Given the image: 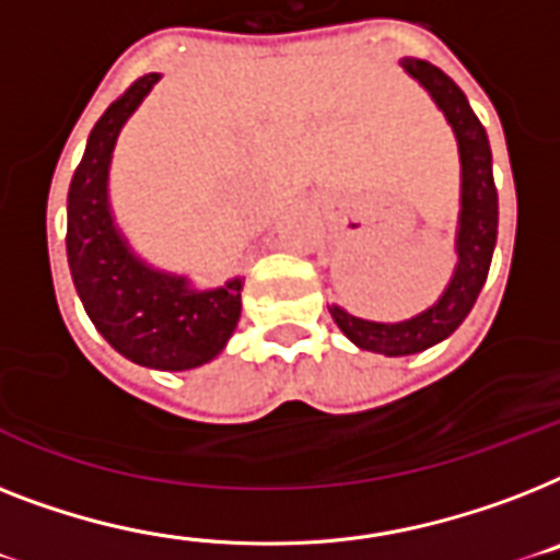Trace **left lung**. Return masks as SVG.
I'll return each mask as SVG.
<instances>
[{
	"label": "left lung",
	"mask_w": 560,
	"mask_h": 560,
	"mask_svg": "<svg viewBox=\"0 0 560 560\" xmlns=\"http://www.w3.org/2000/svg\"><path fill=\"white\" fill-rule=\"evenodd\" d=\"M399 66L429 91L454 129L457 152H460V218H457V238H454L457 267L445 293L429 311L417 313L406 322H368L351 316L339 304H330V316L357 348L385 353V357H408V353L425 351L463 325L483 290L489 265H492L494 241H498V189H494L492 149H489L483 122L471 112L460 85L443 74L438 66L413 57L399 59Z\"/></svg>",
	"instance_id": "obj_1"
}]
</instances>
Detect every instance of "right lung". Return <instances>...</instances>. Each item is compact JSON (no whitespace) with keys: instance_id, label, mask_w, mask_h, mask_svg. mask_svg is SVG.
Returning a JSON list of instances; mask_svg holds the SVG:
<instances>
[{"instance_id":"right-lung-1","label":"right lung","mask_w":560,"mask_h":560,"mask_svg":"<svg viewBox=\"0 0 560 560\" xmlns=\"http://www.w3.org/2000/svg\"><path fill=\"white\" fill-rule=\"evenodd\" d=\"M161 74L135 80L103 112L68 186V267L89 319L117 353L158 371H189L224 351L241 316V279L195 290L131 253L108 203V166L122 122Z\"/></svg>"}]
</instances>
